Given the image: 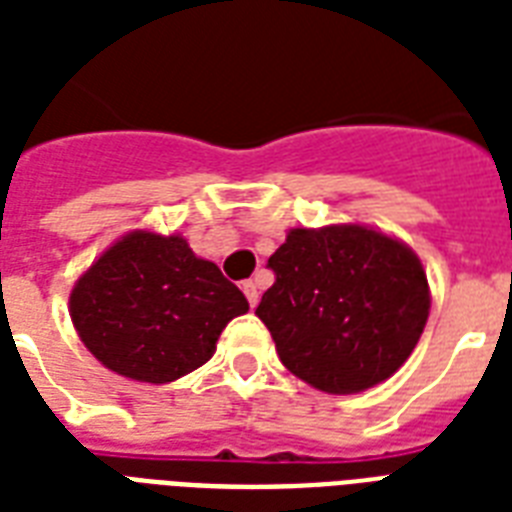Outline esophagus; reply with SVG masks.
<instances>
[{"label":"esophagus","instance_id":"esophagus-1","mask_svg":"<svg viewBox=\"0 0 512 512\" xmlns=\"http://www.w3.org/2000/svg\"><path fill=\"white\" fill-rule=\"evenodd\" d=\"M241 289H244V295H247L249 305L255 308L257 300H260V287H257V281H244V287Z\"/></svg>","mask_w":512,"mask_h":512}]
</instances>
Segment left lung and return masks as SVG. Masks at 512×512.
<instances>
[{"label": "left lung", "mask_w": 512, "mask_h": 512, "mask_svg": "<svg viewBox=\"0 0 512 512\" xmlns=\"http://www.w3.org/2000/svg\"><path fill=\"white\" fill-rule=\"evenodd\" d=\"M257 305L281 364L332 396L388 380L430 313L428 276L404 241L366 225L292 228Z\"/></svg>", "instance_id": "1"}]
</instances>
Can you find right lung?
<instances>
[{"label": "right lung", "mask_w": 512, "mask_h": 512, "mask_svg": "<svg viewBox=\"0 0 512 512\" xmlns=\"http://www.w3.org/2000/svg\"><path fill=\"white\" fill-rule=\"evenodd\" d=\"M68 311L106 369L162 385L207 364L225 324L249 303L183 236L132 231L79 276Z\"/></svg>", "instance_id": "right-lung-1"}]
</instances>
